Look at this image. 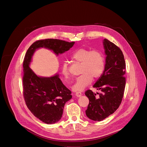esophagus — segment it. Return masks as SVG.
Instances as JSON below:
<instances>
[{"label":"esophagus","instance_id":"1","mask_svg":"<svg viewBox=\"0 0 147 147\" xmlns=\"http://www.w3.org/2000/svg\"><path fill=\"white\" fill-rule=\"evenodd\" d=\"M75 95H76V96L80 97V96H81V95H82V93H81V92H76Z\"/></svg>","mask_w":147,"mask_h":147}]
</instances>
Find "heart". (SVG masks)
<instances>
[{
	"label": "heart",
	"mask_w": 147,
	"mask_h": 147,
	"mask_svg": "<svg viewBox=\"0 0 147 147\" xmlns=\"http://www.w3.org/2000/svg\"><path fill=\"white\" fill-rule=\"evenodd\" d=\"M71 59L81 63L80 76L76 79L72 88L75 91L83 90L92 83L93 78L97 79L102 75L105 68V58L102 53L96 49L79 48L72 53ZM61 72L64 78L69 77V73L67 63L61 65Z\"/></svg>",
	"instance_id": "obj_1"
}]
</instances>
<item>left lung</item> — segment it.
I'll return each instance as SVG.
<instances>
[{
  "label": "left lung",
  "mask_w": 147,
  "mask_h": 147,
  "mask_svg": "<svg viewBox=\"0 0 147 147\" xmlns=\"http://www.w3.org/2000/svg\"><path fill=\"white\" fill-rule=\"evenodd\" d=\"M107 55L103 73L94 85L101 93L98 98L89 89L85 92L89 103L87 117L94 121H101L114 113L122 101L126 84V63L121 50L107 38L104 40Z\"/></svg>",
  "instance_id": "left-lung-1"
}]
</instances>
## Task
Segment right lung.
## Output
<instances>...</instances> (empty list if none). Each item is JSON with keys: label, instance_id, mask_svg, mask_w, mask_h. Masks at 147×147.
I'll list each match as a JSON object with an SVG mask.
<instances>
[{"label": "right lung", "instance_id": "right-lung-1", "mask_svg": "<svg viewBox=\"0 0 147 147\" xmlns=\"http://www.w3.org/2000/svg\"><path fill=\"white\" fill-rule=\"evenodd\" d=\"M74 42L54 38L38 40L28 49L23 62V96L29 110L35 117L46 124H52L62 117L65 104L71 99V92L61 82L57 74L51 78L37 76L29 67L36 49L46 48L57 55L68 51Z\"/></svg>", "mask_w": 147, "mask_h": 147}]
</instances>
